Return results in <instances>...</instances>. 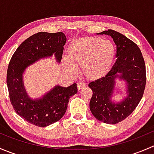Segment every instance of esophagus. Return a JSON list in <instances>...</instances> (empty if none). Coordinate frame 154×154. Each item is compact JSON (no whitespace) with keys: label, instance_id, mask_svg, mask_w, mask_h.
I'll return each mask as SVG.
<instances>
[{"label":"esophagus","instance_id":"1","mask_svg":"<svg viewBox=\"0 0 154 154\" xmlns=\"http://www.w3.org/2000/svg\"><path fill=\"white\" fill-rule=\"evenodd\" d=\"M77 89H78L79 91H80V90H81L82 88H84V87L86 86V84L83 83H81V82H79V83H77Z\"/></svg>","mask_w":154,"mask_h":154}]
</instances>
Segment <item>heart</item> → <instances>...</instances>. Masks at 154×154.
<instances>
[{
	"label": "heart",
	"mask_w": 154,
	"mask_h": 154,
	"mask_svg": "<svg viewBox=\"0 0 154 154\" xmlns=\"http://www.w3.org/2000/svg\"><path fill=\"white\" fill-rule=\"evenodd\" d=\"M116 50L111 41L101 37H85L71 42L67 48V59L63 68L70 74H80L87 80H96L105 77L112 66Z\"/></svg>",
	"instance_id": "1"
}]
</instances>
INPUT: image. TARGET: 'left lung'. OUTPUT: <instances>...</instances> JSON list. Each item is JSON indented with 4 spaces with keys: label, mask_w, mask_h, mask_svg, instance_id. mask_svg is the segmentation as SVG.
Returning a JSON list of instances; mask_svg holds the SVG:
<instances>
[{
    "label": "left lung",
    "mask_w": 154,
    "mask_h": 154,
    "mask_svg": "<svg viewBox=\"0 0 154 154\" xmlns=\"http://www.w3.org/2000/svg\"><path fill=\"white\" fill-rule=\"evenodd\" d=\"M97 34L113 38L117 60L105 77L88 84L93 91L89 107L97 120L115 125L128 117L140 102L146 84L145 64L137 45L123 34L113 29ZM116 79L123 80L126 85V96L118 102L112 100Z\"/></svg>",
    "instance_id": "1"
}]
</instances>
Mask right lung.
<instances>
[{"mask_svg": "<svg viewBox=\"0 0 154 154\" xmlns=\"http://www.w3.org/2000/svg\"><path fill=\"white\" fill-rule=\"evenodd\" d=\"M66 36L62 32H39L23 42L11 58L7 74L10 102L17 114L38 127H47L63 117L69 98L77 93L76 83L68 87L55 86L39 98L29 97L23 74L28 66L53 55L58 63L63 56Z\"/></svg>", "mask_w": 154, "mask_h": 154, "instance_id": "1", "label": "right lung"}]
</instances>
